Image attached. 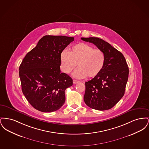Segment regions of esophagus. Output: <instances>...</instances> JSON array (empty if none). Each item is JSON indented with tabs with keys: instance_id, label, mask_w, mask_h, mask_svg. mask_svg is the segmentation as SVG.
Masks as SVG:
<instances>
[{
	"instance_id": "1",
	"label": "esophagus",
	"mask_w": 149,
	"mask_h": 149,
	"mask_svg": "<svg viewBox=\"0 0 149 149\" xmlns=\"http://www.w3.org/2000/svg\"><path fill=\"white\" fill-rule=\"evenodd\" d=\"M79 81H78V80H73V83L75 84H77V83H79Z\"/></svg>"
}]
</instances>
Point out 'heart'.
<instances>
[{"label":"heart","instance_id":"b5f03b06","mask_svg":"<svg viewBox=\"0 0 149 149\" xmlns=\"http://www.w3.org/2000/svg\"><path fill=\"white\" fill-rule=\"evenodd\" d=\"M61 68L64 72L69 74L76 67L72 75L75 78H92L97 76L103 70L106 57L101 50L94 49L85 43L72 46L70 52L63 51L60 55Z\"/></svg>","mask_w":149,"mask_h":149}]
</instances>
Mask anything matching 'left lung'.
I'll use <instances>...</instances> for the list:
<instances>
[{
    "instance_id": "obj_1",
    "label": "left lung",
    "mask_w": 149,
    "mask_h": 149,
    "mask_svg": "<svg viewBox=\"0 0 149 149\" xmlns=\"http://www.w3.org/2000/svg\"><path fill=\"white\" fill-rule=\"evenodd\" d=\"M104 54L106 62L102 71L85 82L84 100L90 108L104 111L112 108L124 95L129 70L123 54L109 43L97 37H82Z\"/></svg>"
}]
</instances>
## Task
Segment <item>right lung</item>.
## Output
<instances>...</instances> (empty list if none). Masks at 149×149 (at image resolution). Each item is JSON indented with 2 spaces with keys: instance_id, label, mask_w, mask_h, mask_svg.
<instances>
[{
  "instance_id": "add662e5",
  "label": "right lung",
  "mask_w": 149,
  "mask_h": 149,
  "mask_svg": "<svg viewBox=\"0 0 149 149\" xmlns=\"http://www.w3.org/2000/svg\"><path fill=\"white\" fill-rule=\"evenodd\" d=\"M74 37L46 35L23 58L19 68L22 91L30 104L43 112L60 109L72 79L61 72L60 55Z\"/></svg>"
}]
</instances>
